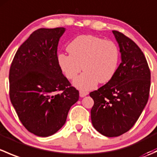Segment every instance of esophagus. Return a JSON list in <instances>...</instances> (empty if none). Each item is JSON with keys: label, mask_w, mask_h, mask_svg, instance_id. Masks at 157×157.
<instances>
[{"label": "esophagus", "mask_w": 157, "mask_h": 157, "mask_svg": "<svg viewBox=\"0 0 157 157\" xmlns=\"http://www.w3.org/2000/svg\"><path fill=\"white\" fill-rule=\"evenodd\" d=\"M88 94H89L88 92L82 91V90H80V97H84V96H87Z\"/></svg>", "instance_id": "esophagus-1"}]
</instances>
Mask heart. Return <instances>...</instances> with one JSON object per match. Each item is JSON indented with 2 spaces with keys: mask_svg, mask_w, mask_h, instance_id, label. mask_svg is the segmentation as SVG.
Wrapping results in <instances>:
<instances>
[{
  "mask_svg": "<svg viewBox=\"0 0 157 157\" xmlns=\"http://www.w3.org/2000/svg\"><path fill=\"white\" fill-rule=\"evenodd\" d=\"M67 50L69 55H58V65L69 80H74L83 67L85 71L74 82V86L81 90H92L98 82L107 83L118 68L119 48L110 39L82 35L70 42Z\"/></svg>",
  "mask_w": 157,
  "mask_h": 157,
  "instance_id": "1",
  "label": "heart"
}]
</instances>
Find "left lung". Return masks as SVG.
<instances>
[{
	"label": "left lung",
	"mask_w": 157,
	"mask_h": 157,
	"mask_svg": "<svg viewBox=\"0 0 157 157\" xmlns=\"http://www.w3.org/2000/svg\"><path fill=\"white\" fill-rule=\"evenodd\" d=\"M121 55L115 75L104 86L91 92L93 127L102 135L118 137L129 131L148 101L150 71L144 55L131 39L112 31Z\"/></svg>",
	"instance_id": "obj_1"
}]
</instances>
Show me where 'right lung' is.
<instances>
[{
	"label": "right lung",
	"instance_id": "right-lung-1",
	"mask_svg": "<svg viewBox=\"0 0 157 157\" xmlns=\"http://www.w3.org/2000/svg\"><path fill=\"white\" fill-rule=\"evenodd\" d=\"M65 29L41 28L20 45L11 63L10 99L29 132L48 137L64 124L79 91L63 75L58 45Z\"/></svg>",
	"mask_w": 157,
	"mask_h": 157
}]
</instances>
